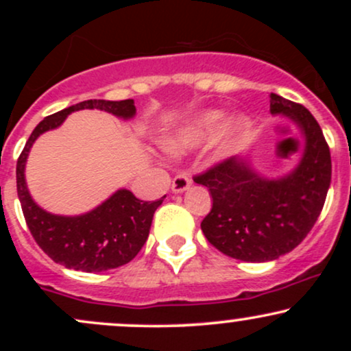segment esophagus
<instances>
[{
	"label": "esophagus",
	"mask_w": 351,
	"mask_h": 351,
	"mask_svg": "<svg viewBox=\"0 0 351 351\" xmlns=\"http://www.w3.org/2000/svg\"><path fill=\"white\" fill-rule=\"evenodd\" d=\"M189 184H191V178H189L188 175H184V173H180V175H176L175 178H173L171 189L173 193H183L189 188Z\"/></svg>",
	"instance_id": "obj_1"
}]
</instances>
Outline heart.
I'll return each instance as SVG.
<instances>
[{
  "label": "heart",
  "instance_id": "b5f03b06",
  "mask_svg": "<svg viewBox=\"0 0 351 351\" xmlns=\"http://www.w3.org/2000/svg\"><path fill=\"white\" fill-rule=\"evenodd\" d=\"M226 120V114L221 110H209L201 114L199 117H196L195 120L183 125L178 132H175L171 136H168L165 140V148L168 152L173 153H180L188 150V148L196 147L199 145L203 140H206L209 135H213L221 125L224 123ZM245 128V122L244 120H237L232 127V135L241 136L243 135Z\"/></svg>",
  "mask_w": 351,
  "mask_h": 351
}]
</instances>
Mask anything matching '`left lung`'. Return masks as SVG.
I'll return each mask as SVG.
<instances>
[{
	"label": "left lung",
	"mask_w": 351,
	"mask_h": 351,
	"mask_svg": "<svg viewBox=\"0 0 351 351\" xmlns=\"http://www.w3.org/2000/svg\"><path fill=\"white\" fill-rule=\"evenodd\" d=\"M271 112L304 136L302 158L289 175L264 178L247 158L231 156L193 178L213 196L201 223L206 239L245 263H267L297 247L320 216L332 180L330 148L313 115L277 94H271Z\"/></svg>",
	"instance_id": "obj_1"
}]
</instances>
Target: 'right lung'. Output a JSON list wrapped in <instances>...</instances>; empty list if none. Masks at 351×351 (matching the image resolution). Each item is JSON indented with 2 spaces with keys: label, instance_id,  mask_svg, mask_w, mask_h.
<instances>
[{
  "label": "right lung",
  "instance_id": "obj_1",
  "mask_svg": "<svg viewBox=\"0 0 351 351\" xmlns=\"http://www.w3.org/2000/svg\"><path fill=\"white\" fill-rule=\"evenodd\" d=\"M97 108L128 120L135 115L134 100H84L39 122L24 145L16 165V186L27 228L39 247L54 263L82 272H104L130 263L150 232L152 219L163 198L142 201L128 189H119L97 208L80 216H59L34 203L26 186L24 168L31 147L44 132L58 128L75 110Z\"/></svg>",
  "mask_w": 351,
  "mask_h": 351
}]
</instances>
